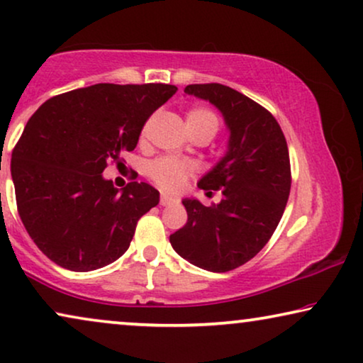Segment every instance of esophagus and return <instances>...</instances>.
Segmentation results:
<instances>
[{"instance_id":"1","label":"esophagus","mask_w":363,"mask_h":363,"mask_svg":"<svg viewBox=\"0 0 363 363\" xmlns=\"http://www.w3.org/2000/svg\"><path fill=\"white\" fill-rule=\"evenodd\" d=\"M175 201H177L175 196L167 195V193H162V196H160V205L167 206V205H172V203H175Z\"/></svg>"}]
</instances>
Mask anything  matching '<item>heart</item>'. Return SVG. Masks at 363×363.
<instances>
[{"mask_svg": "<svg viewBox=\"0 0 363 363\" xmlns=\"http://www.w3.org/2000/svg\"><path fill=\"white\" fill-rule=\"evenodd\" d=\"M186 127L188 128H203V130L211 132L215 135L218 130V118L213 112L206 108H191L186 113ZM191 170V165L185 160H178V158L165 157L158 158L152 162L148 167V173L155 180L158 185L165 190L177 191L185 185L188 173Z\"/></svg>", "mask_w": 363, "mask_h": 363, "instance_id": "b5f03b06", "label": "heart"}]
</instances>
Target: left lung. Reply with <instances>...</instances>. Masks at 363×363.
Listing matches in <instances>:
<instances>
[{
    "mask_svg": "<svg viewBox=\"0 0 363 363\" xmlns=\"http://www.w3.org/2000/svg\"><path fill=\"white\" fill-rule=\"evenodd\" d=\"M185 94L210 102L225 121V155L198 182L206 195L221 188L223 196L211 206L183 198L188 221L170 242L191 264L226 272L255 257L279 225L291 191L289 150L276 118L235 89L191 84Z\"/></svg>",
    "mask_w": 363,
    "mask_h": 363,
    "instance_id": "obj_1",
    "label": "left lung"
}]
</instances>
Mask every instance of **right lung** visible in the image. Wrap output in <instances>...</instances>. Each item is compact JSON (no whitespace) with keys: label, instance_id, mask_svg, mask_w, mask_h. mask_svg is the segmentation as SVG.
<instances>
[{"label":"right lung","instance_id":"1","mask_svg":"<svg viewBox=\"0 0 363 363\" xmlns=\"http://www.w3.org/2000/svg\"><path fill=\"white\" fill-rule=\"evenodd\" d=\"M178 89L170 84H96L49 99L11 155L18 211L36 246L57 266L87 272L128 250L140 216L160 193L132 182L118 190L107 162L137 147L147 118Z\"/></svg>","mask_w":363,"mask_h":363}]
</instances>
